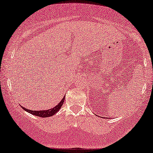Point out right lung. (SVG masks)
Instances as JSON below:
<instances>
[{
	"instance_id": "obj_1",
	"label": "right lung",
	"mask_w": 153,
	"mask_h": 153,
	"mask_svg": "<svg viewBox=\"0 0 153 153\" xmlns=\"http://www.w3.org/2000/svg\"><path fill=\"white\" fill-rule=\"evenodd\" d=\"M65 96L63 97V99L61 100V101L58 103L56 106L53 107L51 109H48V110H44V111H33V110H30V109H27L24 107H22V109H24V111H27V112L30 113V114L35 115V116H39V117H42V118H47V117H50L55 115L58 111H59V109L62 108V105H63L64 101H65Z\"/></svg>"
}]
</instances>
